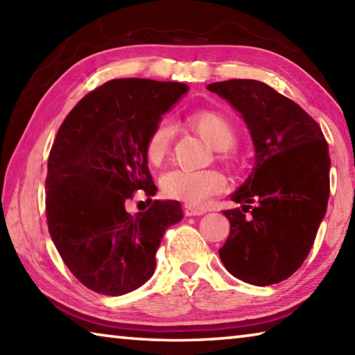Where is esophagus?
Segmentation results:
<instances>
[{
    "instance_id": "34e87169",
    "label": "esophagus",
    "mask_w": 355,
    "mask_h": 355,
    "mask_svg": "<svg viewBox=\"0 0 355 355\" xmlns=\"http://www.w3.org/2000/svg\"><path fill=\"white\" fill-rule=\"evenodd\" d=\"M205 213V209L203 208H196V207H191V205H184V214L186 216H202Z\"/></svg>"
}]
</instances>
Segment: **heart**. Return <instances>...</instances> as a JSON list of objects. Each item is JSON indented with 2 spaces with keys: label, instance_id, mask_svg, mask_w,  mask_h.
<instances>
[{
  "label": "heart",
  "instance_id": "1",
  "mask_svg": "<svg viewBox=\"0 0 355 355\" xmlns=\"http://www.w3.org/2000/svg\"><path fill=\"white\" fill-rule=\"evenodd\" d=\"M188 125L216 150L235 146L236 130L227 116L216 111H199L188 117ZM173 141V125L161 119L153 125L146 139V156L152 166H159L169 153ZM225 188V180L216 171L172 169L161 178L164 196L191 207H203L213 196Z\"/></svg>",
  "mask_w": 355,
  "mask_h": 355
}]
</instances>
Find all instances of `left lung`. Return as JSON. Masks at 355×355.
<instances>
[{
    "label": "left lung",
    "mask_w": 355,
    "mask_h": 355,
    "mask_svg": "<svg viewBox=\"0 0 355 355\" xmlns=\"http://www.w3.org/2000/svg\"><path fill=\"white\" fill-rule=\"evenodd\" d=\"M207 89L241 114L255 147L254 169L232 194L241 208L224 211L230 235L219 257L245 284H279L302 266L326 214V137L302 107L261 81L228 80Z\"/></svg>",
    "instance_id": "8db88e82"
}]
</instances>
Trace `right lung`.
<instances>
[{
    "label": "right lung",
    "mask_w": 355,
    "mask_h": 355,
    "mask_svg": "<svg viewBox=\"0 0 355 355\" xmlns=\"http://www.w3.org/2000/svg\"><path fill=\"white\" fill-rule=\"evenodd\" d=\"M188 89L139 78L107 81L83 97L58 131L45 180L48 232L89 290L122 296L146 284L164 232L183 219L177 200H153L136 215L124 203L137 190L156 194L147 135Z\"/></svg>",
    "instance_id": "right-lung-1"
}]
</instances>
